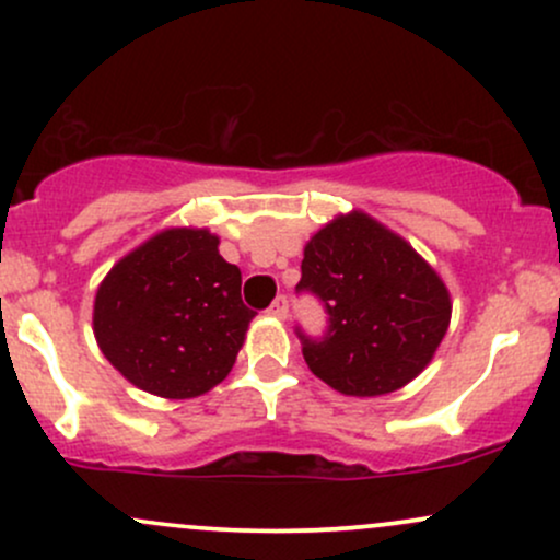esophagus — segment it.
<instances>
[{"label":"esophagus","mask_w":560,"mask_h":560,"mask_svg":"<svg viewBox=\"0 0 560 560\" xmlns=\"http://www.w3.org/2000/svg\"><path fill=\"white\" fill-rule=\"evenodd\" d=\"M268 313H271L273 318H281V320L289 316V300L284 298V294H279V298L273 300V305L268 307Z\"/></svg>","instance_id":"1"}]
</instances>
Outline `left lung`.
Listing matches in <instances>:
<instances>
[{
    "instance_id": "1",
    "label": "left lung",
    "mask_w": 560,
    "mask_h": 560,
    "mask_svg": "<svg viewBox=\"0 0 560 560\" xmlns=\"http://www.w3.org/2000/svg\"><path fill=\"white\" fill-rule=\"evenodd\" d=\"M326 311L318 337L302 331L307 369L342 395L400 389L432 361L450 324V294L408 242L363 213L339 215L307 242L298 294Z\"/></svg>"
}]
</instances>
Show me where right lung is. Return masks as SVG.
<instances>
[{
    "instance_id": "obj_1",
    "label": "right lung",
    "mask_w": 560,
    "mask_h": 560,
    "mask_svg": "<svg viewBox=\"0 0 560 560\" xmlns=\"http://www.w3.org/2000/svg\"><path fill=\"white\" fill-rule=\"evenodd\" d=\"M255 311L242 271L205 229L152 236L105 276L94 300V337L128 382L186 400L229 376Z\"/></svg>"
}]
</instances>
